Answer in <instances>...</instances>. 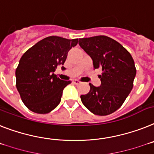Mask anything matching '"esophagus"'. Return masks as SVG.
I'll use <instances>...</instances> for the list:
<instances>
[{
  "label": "esophagus",
  "instance_id": "34e87169",
  "mask_svg": "<svg viewBox=\"0 0 154 154\" xmlns=\"http://www.w3.org/2000/svg\"><path fill=\"white\" fill-rule=\"evenodd\" d=\"M73 83L74 84V85H80V84H81V81H80L79 80H73Z\"/></svg>",
  "mask_w": 154,
  "mask_h": 154
}]
</instances>
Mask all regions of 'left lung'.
Segmentation results:
<instances>
[{
    "label": "left lung",
    "instance_id": "left-lung-1",
    "mask_svg": "<svg viewBox=\"0 0 154 154\" xmlns=\"http://www.w3.org/2000/svg\"><path fill=\"white\" fill-rule=\"evenodd\" d=\"M79 45L91 58L94 69L101 67L99 87L91 84L90 91L81 95V102L99 116L113 113L120 108L133 88L136 74L131 54L120 43L106 36L80 38Z\"/></svg>",
    "mask_w": 154,
    "mask_h": 154
}]
</instances>
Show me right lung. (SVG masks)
I'll use <instances>...</instances> for the list:
<instances>
[{
    "label": "right lung",
    "mask_w": 154,
    "mask_h": 154,
    "mask_svg": "<svg viewBox=\"0 0 154 154\" xmlns=\"http://www.w3.org/2000/svg\"><path fill=\"white\" fill-rule=\"evenodd\" d=\"M77 42L78 39L51 36L23 54L15 69L16 88L29 110L44 114L59 105L63 89L70 81L60 80L54 72L58 66L64 64L68 51Z\"/></svg>",
    "instance_id": "1"
}]
</instances>
